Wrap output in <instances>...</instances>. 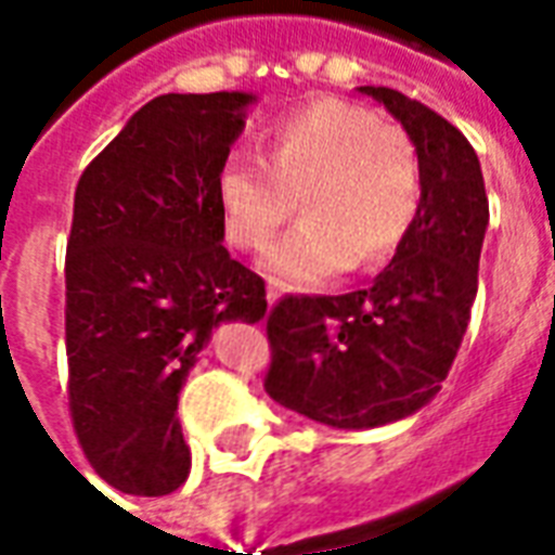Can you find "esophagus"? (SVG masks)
Segmentation results:
<instances>
[{"mask_svg": "<svg viewBox=\"0 0 555 555\" xmlns=\"http://www.w3.org/2000/svg\"><path fill=\"white\" fill-rule=\"evenodd\" d=\"M279 297H282V285H279L276 279H267V302L273 306Z\"/></svg>", "mask_w": 555, "mask_h": 555, "instance_id": "esophagus-1", "label": "esophagus"}]
</instances>
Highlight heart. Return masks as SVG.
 <instances>
[{"label":"heart","instance_id":"1","mask_svg":"<svg viewBox=\"0 0 555 555\" xmlns=\"http://www.w3.org/2000/svg\"><path fill=\"white\" fill-rule=\"evenodd\" d=\"M225 241L255 253L297 210L302 222L264 255L291 285H318L350 264L372 270L398 253L422 210L413 139L360 103L321 98L267 130V163L231 154L217 178Z\"/></svg>","mask_w":555,"mask_h":555}]
</instances>
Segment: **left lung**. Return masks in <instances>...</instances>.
I'll list each match as a JSON object with an SVG mask.
<instances>
[{"label":"left lung","mask_w":555,"mask_h":555,"mask_svg":"<svg viewBox=\"0 0 555 555\" xmlns=\"http://www.w3.org/2000/svg\"><path fill=\"white\" fill-rule=\"evenodd\" d=\"M360 91L416 145V225L369 288L285 294L267 312V396L333 428H377L440 392L469 324L490 217L476 151L457 127L396 89Z\"/></svg>","instance_id":"left-lung-1"}]
</instances>
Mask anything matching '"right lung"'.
<instances>
[{
    "mask_svg": "<svg viewBox=\"0 0 555 555\" xmlns=\"http://www.w3.org/2000/svg\"><path fill=\"white\" fill-rule=\"evenodd\" d=\"M253 94H159L91 159L65 255L67 408L94 473L166 496L190 476L175 416L222 321L267 312L264 279L222 246L217 178Z\"/></svg>",
    "mask_w": 555,
    "mask_h": 555,
    "instance_id": "1",
    "label": "right lung"
}]
</instances>
